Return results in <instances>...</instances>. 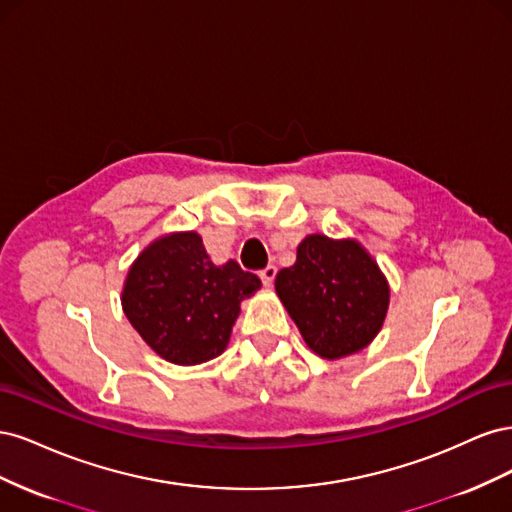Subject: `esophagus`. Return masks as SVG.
Wrapping results in <instances>:
<instances>
[{
    "label": "esophagus",
    "instance_id": "obj_1",
    "mask_svg": "<svg viewBox=\"0 0 512 512\" xmlns=\"http://www.w3.org/2000/svg\"><path fill=\"white\" fill-rule=\"evenodd\" d=\"M275 275H277V269H275L273 265H269L267 269L260 271V280H262V284H265L267 288H271V286H273V280H275Z\"/></svg>",
    "mask_w": 512,
    "mask_h": 512
}]
</instances>
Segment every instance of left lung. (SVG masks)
I'll return each instance as SVG.
<instances>
[{"instance_id":"obj_1","label":"left lung","mask_w":512,"mask_h":512,"mask_svg":"<svg viewBox=\"0 0 512 512\" xmlns=\"http://www.w3.org/2000/svg\"><path fill=\"white\" fill-rule=\"evenodd\" d=\"M275 292L309 350L327 361L361 352L380 333L391 288L356 239L307 235L297 262L275 277Z\"/></svg>"}]
</instances>
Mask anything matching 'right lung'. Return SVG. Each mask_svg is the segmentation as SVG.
<instances>
[{"label":"right lung","instance_id":"1","mask_svg":"<svg viewBox=\"0 0 512 512\" xmlns=\"http://www.w3.org/2000/svg\"><path fill=\"white\" fill-rule=\"evenodd\" d=\"M260 286L235 260L213 265L198 232H168L132 262L121 307L164 361L200 365L226 350L241 301Z\"/></svg>","mask_w":512,"mask_h":512}]
</instances>
